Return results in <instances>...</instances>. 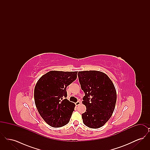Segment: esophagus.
Returning <instances> with one entry per match:
<instances>
[{
  "label": "esophagus",
  "instance_id": "1",
  "mask_svg": "<svg viewBox=\"0 0 150 150\" xmlns=\"http://www.w3.org/2000/svg\"><path fill=\"white\" fill-rule=\"evenodd\" d=\"M80 101H78L76 103H75V105H76V106H79V105H80Z\"/></svg>",
  "mask_w": 150,
  "mask_h": 150
}]
</instances>
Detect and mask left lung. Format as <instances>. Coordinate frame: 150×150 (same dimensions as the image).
Returning <instances> with one entry per match:
<instances>
[{
  "mask_svg": "<svg viewBox=\"0 0 150 150\" xmlns=\"http://www.w3.org/2000/svg\"><path fill=\"white\" fill-rule=\"evenodd\" d=\"M78 75L85 93L82 102L86 107L82 114L83 123L90 128H100L114 111L117 98L114 85L106 74L99 71H79Z\"/></svg>",
  "mask_w": 150,
  "mask_h": 150,
  "instance_id": "1",
  "label": "left lung"
}]
</instances>
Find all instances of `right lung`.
I'll use <instances>...</instances> for the list:
<instances>
[{
  "label": "right lung",
  "instance_id": "right-lung-1",
  "mask_svg": "<svg viewBox=\"0 0 150 150\" xmlns=\"http://www.w3.org/2000/svg\"><path fill=\"white\" fill-rule=\"evenodd\" d=\"M77 73L50 71L36 84V107L43 120L52 127H62L70 121L75 105L66 98V88L76 79Z\"/></svg>",
  "mask_w": 150,
  "mask_h": 150
}]
</instances>
